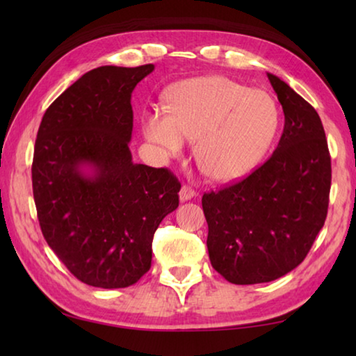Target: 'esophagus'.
I'll return each mask as SVG.
<instances>
[{"instance_id": "1", "label": "esophagus", "mask_w": 356, "mask_h": 356, "mask_svg": "<svg viewBox=\"0 0 356 356\" xmlns=\"http://www.w3.org/2000/svg\"><path fill=\"white\" fill-rule=\"evenodd\" d=\"M195 196H196V191L193 190L191 186H188V185H184L182 188H180V191H179V197H180V201H182V202L190 201Z\"/></svg>"}]
</instances>
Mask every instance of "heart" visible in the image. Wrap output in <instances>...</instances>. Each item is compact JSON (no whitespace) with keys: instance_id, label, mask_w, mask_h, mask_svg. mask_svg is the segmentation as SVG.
<instances>
[{"instance_id":"b5f03b06","label":"heart","mask_w":356,"mask_h":356,"mask_svg":"<svg viewBox=\"0 0 356 356\" xmlns=\"http://www.w3.org/2000/svg\"><path fill=\"white\" fill-rule=\"evenodd\" d=\"M280 125L275 102L226 76L182 81L170 92L168 111L143 118V134L165 156L196 140V160L210 177L236 180L261 163Z\"/></svg>"}]
</instances>
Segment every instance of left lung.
Returning a JSON list of instances; mask_svg holds the SVG:
<instances>
[{
  "label": "left lung",
  "mask_w": 356,
  "mask_h": 356,
  "mask_svg": "<svg viewBox=\"0 0 356 356\" xmlns=\"http://www.w3.org/2000/svg\"><path fill=\"white\" fill-rule=\"evenodd\" d=\"M267 76L284 111L278 147L248 177L202 196L210 264L232 284L292 272L328 212L331 159L322 120L287 83Z\"/></svg>",
  "instance_id": "obj_1"
}]
</instances>
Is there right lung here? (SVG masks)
I'll return each instance as SVG.
<instances>
[{"mask_svg":"<svg viewBox=\"0 0 356 356\" xmlns=\"http://www.w3.org/2000/svg\"><path fill=\"white\" fill-rule=\"evenodd\" d=\"M154 64L89 70L47 108L33 195L42 234L88 286L129 287L149 272L156 227L179 206L166 168L131 161V92Z\"/></svg>","mask_w":356,"mask_h":356,"instance_id":"add662e5","label":"right lung"}]
</instances>
